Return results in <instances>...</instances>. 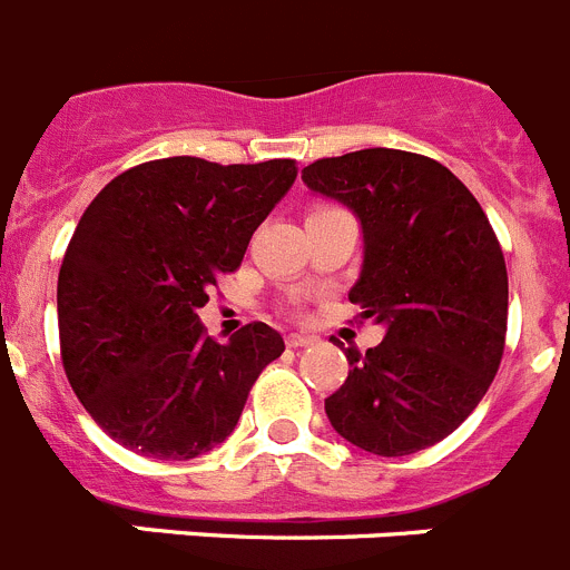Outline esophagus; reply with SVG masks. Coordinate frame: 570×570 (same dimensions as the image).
<instances>
[{
  "mask_svg": "<svg viewBox=\"0 0 570 570\" xmlns=\"http://www.w3.org/2000/svg\"><path fill=\"white\" fill-rule=\"evenodd\" d=\"M316 336L311 334H288V347H308L314 345Z\"/></svg>",
  "mask_w": 570,
  "mask_h": 570,
  "instance_id": "obj_1",
  "label": "esophagus"
}]
</instances>
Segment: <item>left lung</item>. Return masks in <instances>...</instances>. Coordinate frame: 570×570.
I'll return each mask as SVG.
<instances>
[{
	"mask_svg": "<svg viewBox=\"0 0 570 570\" xmlns=\"http://www.w3.org/2000/svg\"><path fill=\"white\" fill-rule=\"evenodd\" d=\"M302 183L360 219L347 299L385 328L365 354L345 351L331 425L380 456L436 445L480 405L505 351L508 271L485 210L445 165L394 148L316 159Z\"/></svg>",
	"mask_w": 570,
	"mask_h": 570,
	"instance_id": "8db88e82",
	"label": "left lung"
}]
</instances>
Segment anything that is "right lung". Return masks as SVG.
Masks as SVG:
<instances>
[{"label":"right lung","instance_id":"add662e5","mask_svg":"<svg viewBox=\"0 0 570 570\" xmlns=\"http://www.w3.org/2000/svg\"><path fill=\"white\" fill-rule=\"evenodd\" d=\"M294 179V159L170 156L125 170L88 205L59 268V342L73 394L110 440L150 460L228 440L285 342L265 322L214 342L196 311Z\"/></svg>","mask_w":570,"mask_h":570}]
</instances>
